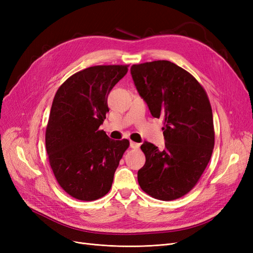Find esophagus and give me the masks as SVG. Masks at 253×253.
Returning <instances> with one entry per match:
<instances>
[{
  "label": "esophagus",
  "mask_w": 253,
  "mask_h": 253,
  "mask_svg": "<svg viewBox=\"0 0 253 253\" xmlns=\"http://www.w3.org/2000/svg\"><path fill=\"white\" fill-rule=\"evenodd\" d=\"M129 147H131L132 149H138V148L140 147V143H137V142L131 141V142H129Z\"/></svg>",
  "instance_id": "esophagus-1"
}]
</instances>
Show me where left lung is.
Returning <instances> with one entry per match:
<instances>
[{
	"label": "left lung",
	"instance_id": "left-lung-1",
	"mask_svg": "<svg viewBox=\"0 0 253 253\" xmlns=\"http://www.w3.org/2000/svg\"><path fill=\"white\" fill-rule=\"evenodd\" d=\"M131 75L153 117L163 118L165 149L144 141L140 188L160 201L187 194L201 178L214 148L213 115L205 89L170 61L134 64Z\"/></svg>",
	"mask_w": 253,
	"mask_h": 253
}]
</instances>
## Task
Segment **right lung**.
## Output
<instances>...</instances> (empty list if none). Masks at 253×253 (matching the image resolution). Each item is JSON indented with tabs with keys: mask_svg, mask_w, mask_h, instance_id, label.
I'll return each mask as SVG.
<instances>
[{
	"mask_svg": "<svg viewBox=\"0 0 253 253\" xmlns=\"http://www.w3.org/2000/svg\"><path fill=\"white\" fill-rule=\"evenodd\" d=\"M127 65H97L71 76L53 98L45 144L53 175L66 193L96 201L109 192L114 174L128 148L100 131L112 88Z\"/></svg>",
	"mask_w": 253,
	"mask_h": 253,
	"instance_id": "obj_1",
	"label": "right lung"
}]
</instances>
